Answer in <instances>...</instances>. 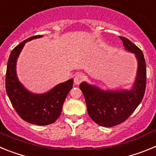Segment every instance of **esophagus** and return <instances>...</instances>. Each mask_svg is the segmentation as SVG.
Wrapping results in <instances>:
<instances>
[{
  "label": "esophagus",
  "instance_id": "1",
  "mask_svg": "<svg viewBox=\"0 0 156 156\" xmlns=\"http://www.w3.org/2000/svg\"><path fill=\"white\" fill-rule=\"evenodd\" d=\"M83 80H84V76L83 75L82 73H77L74 76V83L77 85L80 84Z\"/></svg>",
  "mask_w": 156,
  "mask_h": 156
}]
</instances>
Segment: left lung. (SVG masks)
<instances>
[{
	"mask_svg": "<svg viewBox=\"0 0 156 156\" xmlns=\"http://www.w3.org/2000/svg\"><path fill=\"white\" fill-rule=\"evenodd\" d=\"M125 49L133 53L137 60V71L130 90H104L82 82V90L89 116L101 126L110 127L124 122L142 101L146 87V64L143 52L126 37H119Z\"/></svg>",
	"mask_w": 156,
	"mask_h": 156,
	"instance_id": "8db88e82",
	"label": "left lung"
}]
</instances>
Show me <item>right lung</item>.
Here are the masks:
<instances>
[{"instance_id":"obj_1","label":"right lung","mask_w":156,"mask_h":156,"mask_svg":"<svg viewBox=\"0 0 156 156\" xmlns=\"http://www.w3.org/2000/svg\"><path fill=\"white\" fill-rule=\"evenodd\" d=\"M41 37L37 35L25 40L11 52L7 66L5 87L12 106L23 120L44 126L55 122L59 117L63 103L73 87V79L59 83L41 94L31 93L19 82L16 74V62L19 54L26 43Z\"/></svg>"}]
</instances>
